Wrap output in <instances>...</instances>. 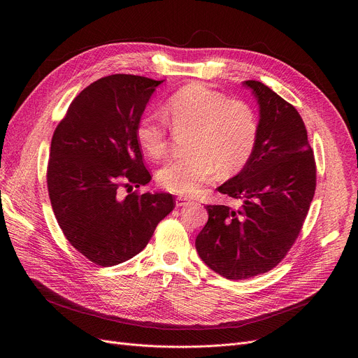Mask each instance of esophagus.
<instances>
[{
  "label": "esophagus",
  "instance_id": "1",
  "mask_svg": "<svg viewBox=\"0 0 358 358\" xmlns=\"http://www.w3.org/2000/svg\"><path fill=\"white\" fill-rule=\"evenodd\" d=\"M189 202H191V199H189V198H185V196H177V199H176V206H177V207H185V206H188Z\"/></svg>",
  "mask_w": 358,
  "mask_h": 358
}]
</instances>
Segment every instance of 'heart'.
Here are the masks:
<instances>
[{"label":"heart","mask_w":358,"mask_h":358,"mask_svg":"<svg viewBox=\"0 0 358 358\" xmlns=\"http://www.w3.org/2000/svg\"><path fill=\"white\" fill-rule=\"evenodd\" d=\"M166 116L178 131H192L189 156L169 162L157 174L159 184L178 195H194L217 173L232 176L252 156L258 138V119L242 100L201 83H191L174 93ZM136 141L151 159H162L169 147L166 123L145 115L136 127Z\"/></svg>","instance_id":"heart-1"}]
</instances>
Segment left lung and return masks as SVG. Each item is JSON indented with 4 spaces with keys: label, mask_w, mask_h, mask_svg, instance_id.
I'll list each match as a JSON object with an SVG mask.
<instances>
[{
    "label": "left lung",
    "mask_w": 358,
    "mask_h": 358,
    "mask_svg": "<svg viewBox=\"0 0 358 358\" xmlns=\"http://www.w3.org/2000/svg\"><path fill=\"white\" fill-rule=\"evenodd\" d=\"M259 105L258 138L243 169L218 187L239 210L207 206L195 239L199 258L239 280L273 269L294 243L316 189V163L297 110L258 80H245Z\"/></svg>",
    "instance_id": "1"
}]
</instances>
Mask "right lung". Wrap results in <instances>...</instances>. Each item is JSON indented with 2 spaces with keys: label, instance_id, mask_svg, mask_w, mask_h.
Returning a JSON list of instances; mask_svg holds the SVG:
<instances>
[{
  "label": "right lung",
  "instance_id": "right-lung-1",
  "mask_svg": "<svg viewBox=\"0 0 358 358\" xmlns=\"http://www.w3.org/2000/svg\"><path fill=\"white\" fill-rule=\"evenodd\" d=\"M163 82L123 73L93 82L73 99L50 141V206L69 243L96 265L136 257L176 207L169 192L120 195V187L151 180L136 127Z\"/></svg>",
  "mask_w": 358,
  "mask_h": 358
}]
</instances>
